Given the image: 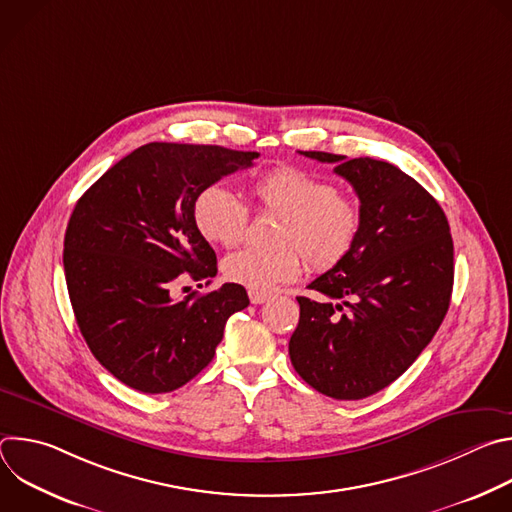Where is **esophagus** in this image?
<instances>
[{
  "instance_id": "1",
  "label": "esophagus",
  "mask_w": 512,
  "mask_h": 512,
  "mask_svg": "<svg viewBox=\"0 0 512 512\" xmlns=\"http://www.w3.org/2000/svg\"><path fill=\"white\" fill-rule=\"evenodd\" d=\"M271 296L269 294H261V291H249V300H251V304H265L267 300H269Z\"/></svg>"
}]
</instances>
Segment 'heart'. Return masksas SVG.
Returning a JSON list of instances; mask_svg holds the SVG:
<instances>
[{
  "label": "heart",
  "instance_id": "heart-1",
  "mask_svg": "<svg viewBox=\"0 0 512 512\" xmlns=\"http://www.w3.org/2000/svg\"><path fill=\"white\" fill-rule=\"evenodd\" d=\"M255 206L279 214L275 243L269 251L241 249L225 257L223 273L229 281L251 291H269L296 279L306 261L328 271L354 249L360 229V204L334 190L328 182L296 166H277L261 174L249 188ZM198 233L216 245H237L249 225V208L223 184L202 188L192 206Z\"/></svg>",
  "mask_w": 512,
  "mask_h": 512
}]
</instances>
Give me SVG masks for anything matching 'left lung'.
I'll return each instance as SVG.
<instances>
[{
  "label": "left lung",
  "mask_w": 512,
  "mask_h": 512,
  "mask_svg": "<svg viewBox=\"0 0 512 512\" xmlns=\"http://www.w3.org/2000/svg\"><path fill=\"white\" fill-rule=\"evenodd\" d=\"M302 154L336 164L360 200L362 229L352 253L308 285L322 300L298 298L289 358L318 393L356 401L399 379L444 322L454 243L442 206L397 166Z\"/></svg>",
  "instance_id": "obj_1"
}]
</instances>
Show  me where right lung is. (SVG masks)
I'll return each mask as SVG.
<instances>
[{"mask_svg":"<svg viewBox=\"0 0 512 512\" xmlns=\"http://www.w3.org/2000/svg\"><path fill=\"white\" fill-rule=\"evenodd\" d=\"M255 158L221 145L145 143L72 210L62 253L70 304L93 356L123 385L150 395L186 385L208 367L227 320L249 306L237 283L186 298L176 287L216 275L192 216L198 192Z\"/></svg>","mask_w":512,"mask_h":512,"instance_id":"obj_1","label":"right lung"}]
</instances>
